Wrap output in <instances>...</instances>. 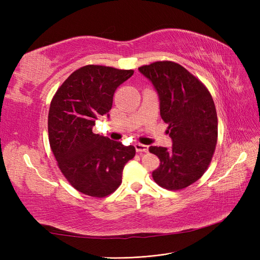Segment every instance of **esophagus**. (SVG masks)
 Here are the masks:
<instances>
[{
	"label": "esophagus",
	"mask_w": 260,
	"mask_h": 260,
	"mask_svg": "<svg viewBox=\"0 0 260 260\" xmlns=\"http://www.w3.org/2000/svg\"><path fill=\"white\" fill-rule=\"evenodd\" d=\"M135 147H136V151H137L138 153H140V152L147 153V152H148V146H147V145L141 144V143H136V144H135Z\"/></svg>",
	"instance_id": "esophagus-1"
}]
</instances>
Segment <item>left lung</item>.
<instances>
[{
    "label": "left lung",
    "instance_id": "left-lung-1",
    "mask_svg": "<svg viewBox=\"0 0 260 260\" xmlns=\"http://www.w3.org/2000/svg\"><path fill=\"white\" fill-rule=\"evenodd\" d=\"M139 70L158 93L160 116L172 140L169 149L148 148L160 160L153 179L167 190H182L205 174L214 155L218 138L214 100L202 81L175 61H155Z\"/></svg>",
    "mask_w": 260,
    "mask_h": 260
}]
</instances>
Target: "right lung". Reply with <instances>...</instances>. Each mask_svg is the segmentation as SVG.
<instances>
[{
  "label": "right lung",
  "mask_w": 260,
  "mask_h": 260,
  "mask_svg": "<svg viewBox=\"0 0 260 260\" xmlns=\"http://www.w3.org/2000/svg\"><path fill=\"white\" fill-rule=\"evenodd\" d=\"M100 65L77 69L52 99L48 129L58 168L77 191L105 198L121 184L124 165L136 155L135 146L93 133L101 116H108L116 89L133 75Z\"/></svg>",
  "instance_id": "obj_1"
}]
</instances>
